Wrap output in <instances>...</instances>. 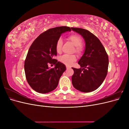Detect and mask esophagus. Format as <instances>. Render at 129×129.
<instances>
[{"mask_svg":"<svg viewBox=\"0 0 129 129\" xmlns=\"http://www.w3.org/2000/svg\"><path fill=\"white\" fill-rule=\"evenodd\" d=\"M69 68H70V67H68V66H66V69H68Z\"/></svg>","mask_w":129,"mask_h":129,"instance_id":"1","label":"esophagus"}]
</instances>
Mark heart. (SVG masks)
<instances>
[{"label": "heart", "mask_w": 129, "mask_h": 129, "mask_svg": "<svg viewBox=\"0 0 129 129\" xmlns=\"http://www.w3.org/2000/svg\"><path fill=\"white\" fill-rule=\"evenodd\" d=\"M68 39L75 46V49H74V51L78 55H81L83 52V47L82 46V40L81 38L76 34H73L68 37ZM62 44H63V42H62V39H58L55 46V49L57 53H60L61 52ZM76 57L74 54H72V55L65 54V55L60 56L59 58L60 61L62 62V63L67 66H71L73 62L76 61Z\"/></svg>", "instance_id": "heart-1"}]
</instances>
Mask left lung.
I'll use <instances>...</instances> for the list:
<instances>
[{"label":"left lung","mask_w":129,"mask_h":129,"mask_svg":"<svg viewBox=\"0 0 129 129\" xmlns=\"http://www.w3.org/2000/svg\"><path fill=\"white\" fill-rule=\"evenodd\" d=\"M71 29L81 35L85 43L83 55L78 62L80 69L72 68V84L83 92L95 90L102 84L108 73L109 58L104 46L95 35L83 28Z\"/></svg>","instance_id":"obj_1"}]
</instances>
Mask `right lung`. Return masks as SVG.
<instances>
[{
	"instance_id": "right-lung-1",
	"label": "right lung",
	"mask_w": 129,
	"mask_h": 129,
	"mask_svg": "<svg viewBox=\"0 0 129 129\" xmlns=\"http://www.w3.org/2000/svg\"><path fill=\"white\" fill-rule=\"evenodd\" d=\"M67 26L56 27L41 33L32 44L27 53L24 69L27 82L34 90L46 93L54 90L58 85L66 66L54 57L57 55L55 46L62 33L71 31ZM55 64L50 69L49 64Z\"/></svg>"
}]
</instances>
